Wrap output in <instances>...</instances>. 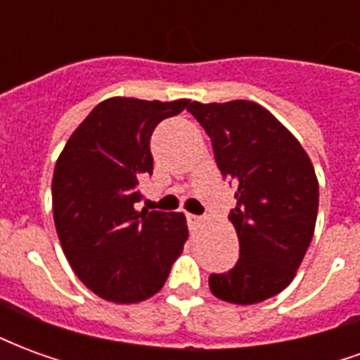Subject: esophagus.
Masks as SVG:
<instances>
[{
  "label": "esophagus",
  "instance_id": "34e87169",
  "mask_svg": "<svg viewBox=\"0 0 360 360\" xmlns=\"http://www.w3.org/2000/svg\"><path fill=\"white\" fill-rule=\"evenodd\" d=\"M187 224L188 227H195L200 224V216H195V214H187Z\"/></svg>",
  "mask_w": 360,
  "mask_h": 360
}]
</instances>
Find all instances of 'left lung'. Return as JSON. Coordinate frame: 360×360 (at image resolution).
<instances>
[{"label":"left lung","mask_w":360,"mask_h":360,"mask_svg":"<svg viewBox=\"0 0 360 360\" xmlns=\"http://www.w3.org/2000/svg\"><path fill=\"white\" fill-rule=\"evenodd\" d=\"M210 136L216 164L237 183L229 214L239 252L233 270L212 274L218 299L255 304L283 291L309 249L318 214V179L301 142L249 100L193 102L187 108Z\"/></svg>","instance_id":"1"}]
</instances>
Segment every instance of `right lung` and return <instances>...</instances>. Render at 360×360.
Segmentation results:
<instances>
[{"instance_id": "1", "label": "right lung", "mask_w": 360, "mask_h": 360, "mask_svg": "<svg viewBox=\"0 0 360 360\" xmlns=\"http://www.w3.org/2000/svg\"><path fill=\"white\" fill-rule=\"evenodd\" d=\"M191 100L108 98L75 129L51 181L53 221L69 264L90 291L131 304L164 287L188 229L177 212L136 210L152 175L150 136Z\"/></svg>"}]
</instances>
